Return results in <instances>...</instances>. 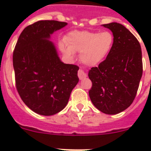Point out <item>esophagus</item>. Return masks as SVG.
Segmentation results:
<instances>
[{
  "label": "esophagus",
  "instance_id": "obj_1",
  "mask_svg": "<svg viewBox=\"0 0 151 151\" xmlns=\"http://www.w3.org/2000/svg\"><path fill=\"white\" fill-rule=\"evenodd\" d=\"M78 78H79V79H84L85 78H86L87 77V74L85 73V72L82 70V69H79L78 72Z\"/></svg>",
  "mask_w": 151,
  "mask_h": 151
}]
</instances>
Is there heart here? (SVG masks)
<instances>
[{
	"mask_svg": "<svg viewBox=\"0 0 151 151\" xmlns=\"http://www.w3.org/2000/svg\"><path fill=\"white\" fill-rule=\"evenodd\" d=\"M66 41L61 49L69 60H74L76 52H80V60L85 65L96 66L111 53L114 37L109 31H73L67 35Z\"/></svg>",
	"mask_w": 151,
	"mask_h": 151,
	"instance_id": "1",
	"label": "heart"
}]
</instances>
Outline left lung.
Masks as SVG:
<instances>
[{"label":"left lung","mask_w":151,"mask_h":151,"mask_svg":"<svg viewBox=\"0 0 151 151\" xmlns=\"http://www.w3.org/2000/svg\"><path fill=\"white\" fill-rule=\"evenodd\" d=\"M114 37L111 53L97 67H92L89 97L102 113L114 115L126 110L134 101L143 73L139 42L128 29L117 22L104 24Z\"/></svg>","instance_id":"obj_1"}]
</instances>
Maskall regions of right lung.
I'll return each instance as SVG.
<instances>
[{
	"label": "right lung",
	"mask_w": 151,
	"mask_h": 151,
	"mask_svg": "<svg viewBox=\"0 0 151 151\" xmlns=\"http://www.w3.org/2000/svg\"><path fill=\"white\" fill-rule=\"evenodd\" d=\"M67 25L41 20L24 29L13 51L17 88L25 104L35 113L52 116L63 110L78 82V66L60 59L50 36Z\"/></svg>",
	"instance_id": "add662e5"
}]
</instances>
